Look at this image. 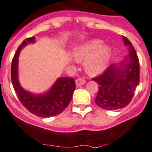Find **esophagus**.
Masks as SVG:
<instances>
[{"mask_svg":"<svg viewBox=\"0 0 152 152\" xmlns=\"http://www.w3.org/2000/svg\"><path fill=\"white\" fill-rule=\"evenodd\" d=\"M75 83H76L77 86H81V85H83L85 83V80H84L83 78H77L75 81Z\"/></svg>","mask_w":152,"mask_h":152,"instance_id":"esophagus-1","label":"esophagus"}]
</instances>
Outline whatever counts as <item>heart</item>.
<instances>
[{
    "instance_id": "heart-1",
    "label": "heart",
    "mask_w": 152,
    "mask_h": 152,
    "mask_svg": "<svg viewBox=\"0 0 152 152\" xmlns=\"http://www.w3.org/2000/svg\"><path fill=\"white\" fill-rule=\"evenodd\" d=\"M102 43V40L92 39L82 42L74 49L73 55L77 61L85 59L84 66L88 74L102 73L110 64L112 48L110 45Z\"/></svg>"
}]
</instances>
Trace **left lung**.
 <instances>
[{
    "label": "left lung",
    "instance_id": "obj_1",
    "mask_svg": "<svg viewBox=\"0 0 152 152\" xmlns=\"http://www.w3.org/2000/svg\"><path fill=\"white\" fill-rule=\"evenodd\" d=\"M128 54L122 61L110 65L99 77L93 78L99 84L96 103L102 109L116 110L126 106L132 99L140 80V65L134 47L123 36Z\"/></svg>",
    "mask_w": 152,
    "mask_h": 152
}]
</instances>
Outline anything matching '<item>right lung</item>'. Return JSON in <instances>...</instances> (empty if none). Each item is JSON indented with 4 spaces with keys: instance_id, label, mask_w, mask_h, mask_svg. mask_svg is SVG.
I'll use <instances>...</instances> for the list:
<instances>
[{
    "instance_id": "obj_1",
    "label": "right lung",
    "mask_w": 152,
    "mask_h": 152,
    "mask_svg": "<svg viewBox=\"0 0 152 152\" xmlns=\"http://www.w3.org/2000/svg\"><path fill=\"white\" fill-rule=\"evenodd\" d=\"M36 42V37L32 36L26 39L18 48L11 62V81L20 102L30 113L39 117L49 118L59 115L66 109L72 99L76 85L72 77H62L56 79L44 93L36 94L24 89L18 79V58L25 46Z\"/></svg>"
}]
</instances>
